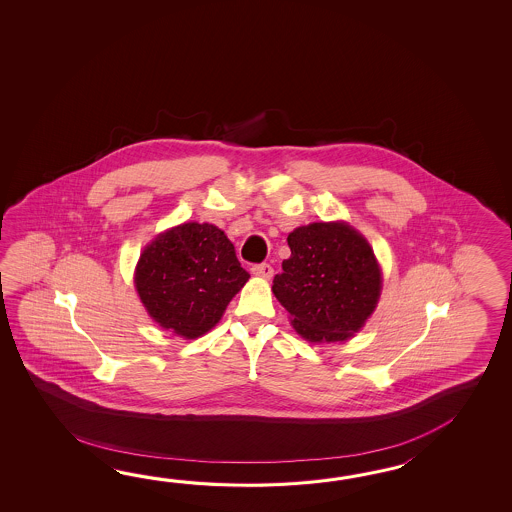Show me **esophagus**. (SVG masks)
<instances>
[{
  "instance_id": "obj_1",
  "label": "esophagus",
  "mask_w": 512,
  "mask_h": 512,
  "mask_svg": "<svg viewBox=\"0 0 512 512\" xmlns=\"http://www.w3.org/2000/svg\"><path fill=\"white\" fill-rule=\"evenodd\" d=\"M252 274L269 280V278H272V274H274V269H272L269 263H258V265H252Z\"/></svg>"
}]
</instances>
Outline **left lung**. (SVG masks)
<instances>
[{"label":"left lung","mask_w":512,"mask_h":512,"mask_svg":"<svg viewBox=\"0 0 512 512\" xmlns=\"http://www.w3.org/2000/svg\"><path fill=\"white\" fill-rule=\"evenodd\" d=\"M291 258L272 293L309 342H342L360 331L381 296L379 263L366 238L344 221L294 229Z\"/></svg>","instance_id":"obj_1"}]
</instances>
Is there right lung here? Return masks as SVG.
I'll use <instances>...</instances> for the list:
<instances>
[{"label": "right lung", "instance_id": "obj_1", "mask_svg": "<svg viewBox=\"0 0 512 512\" xmlns=\"http://www.w3.org/2000/svg\"><path fill=\"white\" fill-rule=\"evenodd\" d=\"M251 278L223 230L183 223L142 251L135 287L153 320L175 335L197 338L218 324Z\"/></svg>", "mask_w": 512, "mask_h": 512}]
</instances>
